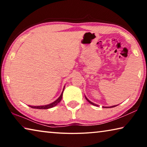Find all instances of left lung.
Instances as JSON below:
<instances>
[{"label":"left lung","instance_id":"1","mask_svg":"<svg viewBox=\"0 0 147 147\" xmlns=\"http://www.w3.org/2000/svg\"><path fill=\"white\" fill-rule=\"evenodd\" d=\"M86 100H88L89 103H90L91 104H92V105H94V106H98V105L97 104H94V103H93L92 102H91L90 100H89V99H88V98L87 97H86ZM115 106H117V105L116 106H109V107H104V108H114V107H115Z\"/></svg>","mask_w":147,"mask_h":147}]
</instances>
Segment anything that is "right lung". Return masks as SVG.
<instances>
[{"mask_svg": "<svg viewBox=\"0 0 147 147\" xmlns=\"http://www.w3.org/2000/svg\"><path fill=\"white\" fill-rule=\"evenodd\" d=\"M64 90V89H63ZM63 92H62L61 95L59 96V97L56 100H55L53 102H52L51 104H47V105H45V106H29L30 107H31L32 108H35V109H49V108H53L54 106H56L57 104H58L59 102L61 101V98H62V96H63Z\"/></svg>", "mask_w": 147, "mask_h": 147, "instance_id": "right-lung-1", "label": "right lung"}]
</instances>
